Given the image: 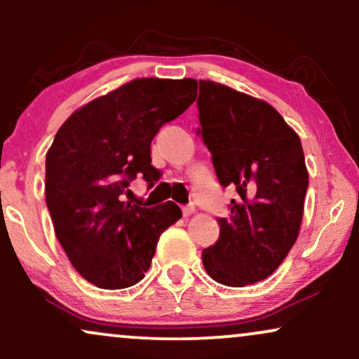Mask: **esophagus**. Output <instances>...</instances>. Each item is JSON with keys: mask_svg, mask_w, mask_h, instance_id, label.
<instances>
[{"mask_svg": "<svg viewBox=\"0 0 359 359\" xmlns=\"http://www.w3.org/2000/svg\"><path fill=\"white\" fill-rule=\"evenodd\" d=\"M194 212H196V208H194V204H187V205H184V208H182V214L185 217L191 216V214H194Z\"/></svg>", "mask_w": 359, "mask_h": 359, "instance_id": "esophagus-1", "label": "esophagus"}]
</instances>
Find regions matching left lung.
I'll list each match as a JSON object with an SVG mask.
<instances>
[{"label":"left lung","instance_id":"left-lung-1","mask_svg":"<svg viewBox=\"0 0 359 359\" xmlns=\"http://www.w3.org/2000/svg\"><path fill=\"white\" fill-rule=\"evenodd\" d=\"M197 109L217 180L236 187L204 269L222 285L245 287L270 277L297 240L309 187L302 143L269 102L217 82L199 81Z\"/></svg>","mask_w":359,"mask_h":359}]
</instances>
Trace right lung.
Wrapping results in <instances>:
<instances>
[{"instance_id":"add662e5","label":"right lung","mask_w":359,"mask_h":359,"mask_svg":"<svg viewBox=\"0 0 359 359\" xmlns=\"http://www.w3.org/2000/svg\"><path fill=\"white\" fill-rule=\"evenodd\" d=\"M194 79L131 81L77 109L45 158V201L72 266L93 285L118 290L150 269L156 241L182 216L174 203H125L138 174L154 185L151 140L196 100Z\"/></svg>"}]
</instances>
